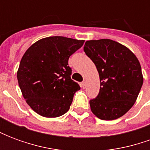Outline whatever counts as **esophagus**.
<instances>
[{"label": "esophagus", "mask_w": 150, "mask_h": 150, "mask_svg": "<svg viewBox=\"0 0 150 150\" xmlns=\"http://www.w3.org/2000/svg\"><path fill=\"white\" fill-rule=\"evenodd\" d=\"M86 86H87V82L85 81V80H83V81L81 83V87L83 88H86Z\"/></svg>", "instance_id": "obj_1"}]
</instances>
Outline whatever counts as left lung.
<instances>
[{
  "mask_svg": "<svg viewBox=\"0 0 150 150\" xmlns=\"http://www.w3.org/2000/svg\"><path fill=\"white\" fill-rule=\"evenodd\" d=\"M83 50L95 63L100 81L99 95L89 102L92 113L104 120L124 116L133 106L143 84L137 58L111 39L87 41Z\"/></svg>",
  "mask_w": 150,
  "mask_h": 150,
  "instance_id": "obj_1",
  "label": "left lung"
}]
</instances>
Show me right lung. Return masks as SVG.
Segmentation results:
<instances>
[{"mask_svg":"<svg viewBox=\"0 0 150 150\" xmlns=\"http://www.w3.org/2000/svg\"><path fill=\"white\" fill-rule=\"evenodd\" d=\"M83 43L84 40L47 37L34 42L22 56L18 84L28 105L40 116L58 117L69 110L80 87L71 79L68 59Z\"/></svg>","mask_w":150,"mask_h":150,"instance_id":"right-lung-1","label":"right lung"}]
</instances>
